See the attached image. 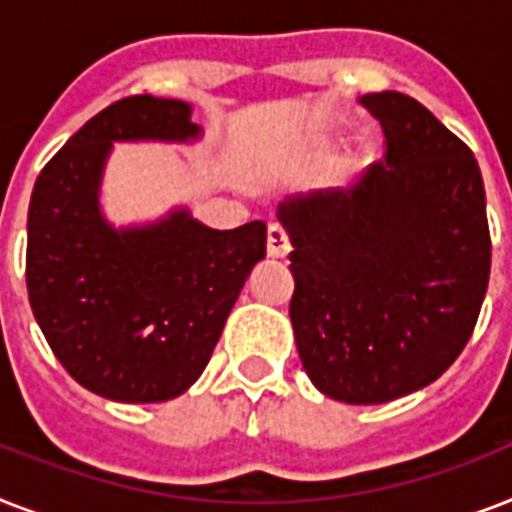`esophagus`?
I'll list each match as a JSON object with an SVG mask.
<instances>
[{
	"label": "esophagus",
	"mask_w": 512,
	"mask_h": 512,
	"mask_svg": "<svg viewBox=\"0 0 512 512\" xmlns=\"http://www.w3.org/2000/svg\"><path fill=\"white\" fill-rule=\"evenodd\" d=\"M289 255V239L287 231L281 225H268V257H287Z\"/></svg>",
	"instance_id": "1"
}]
</instances>
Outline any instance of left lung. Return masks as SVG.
Masks as SVG:
<instances>
[{"instance_id":"8db88e82","label":"left lung","mask_w":512,"mask_h":512,"mask_svg":"<svg viewBox=\"0 0 512 512\" xmlns=\"http://www.w3.org/2000/svg\"><path fill=\"white\" fill-rule=\"evenodd\" d=\"M358 103L388 154L353 191L279 204L292 241L289 319L305 374L342 404H385L436 382L468 345L492 241L478 162L404 92Z\"/></svg>"}]
</instances>
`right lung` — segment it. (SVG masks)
<instances>
[{"label":"right lung","instance_id":"right-lung-1","mask_svg":"<svg viewBox=\"0 0 512 512\" xmlns=\"http://www.w3.org/2000/svg\"><path fill=\"white\" fill-rule=\"evenodd\" d=\"M201 138L191 103L135 95L92 116L36 177L31 311L66 372L111 401L159 404L191 388L265 257L263 220L215 231L185 204L143 223L106 215L103 180L116 143Z\"/></svg>","mask_w":512,"mask_h":512}]
</instances>
